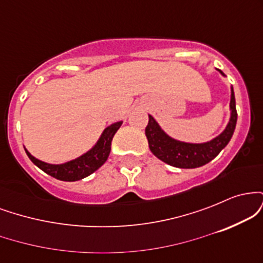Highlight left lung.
Returning a JSON list of instances; mask_svg holds the SVG:
<instances>
[{"label": "left lung", "instance_id": "obj_1", "mask_svg": "<svg viewBox=\"0 0 263 263\" xmlns=\"http://www.w3.org/2000/svg\"><path fill=\"white\" fill-rule=\"evenodd\" d=\"M219 70V69H218ZM220 74L224 75L221 70ZM230 120L224 131L218 137L213 138L204 143H188L172 138L158 125V122L148 115V125L146 127V137L148 140L151 152L157 158L161 159L167 164L177 168H198L213 161L216 156L225 148L226 144L231 140L236 127L237 112L236 102H235L234 89L231 87L230 99Z\"/></svg>", "mask_w": 263, "mask_h": 263}]
</instances>
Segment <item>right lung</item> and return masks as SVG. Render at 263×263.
<instances>
[{"label": "right lung", "instance_id": "1", "mask_svg": "<svg viewBox=\"0 0 263 263\" xmlns=\"http://www.w3.org/2000/svg\"><path fill=\"white\" fill-rule=\"evenodd\" d=\"M121 125L122 121L110 125L104 129L99 141L91 149L73 161L62 163V164H49V163L39 161L26 148L25 149L29 159L47 174L59 180H64V182H75V180H80L90 176L107 161V157L111 151V141Z\"/></svg>", "mask_w": 263, "mask_h": 263}]
</instances>
